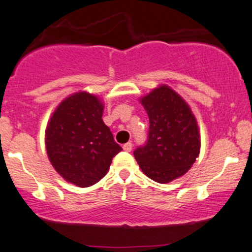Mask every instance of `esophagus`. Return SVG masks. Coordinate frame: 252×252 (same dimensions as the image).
<instances>
[{
  "label": "esophagus",
  "mask_w": 252,
  "mask_h": 252,
  "mask_svg": "<svg viewBox=\"0 0 252 252\" xmlns=\"http://www.w3.org/2000/svg\"><path fill=\"white\" fill-rule=\"evenodd\" d=\"M123 149H124V152H131L132 143L131 142H128V143L123 144Z\"/></svg>",
  "instance_id": "1"
}]
</instances>
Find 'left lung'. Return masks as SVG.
Listing matches in <instances>:
<instances>
[{
  "label": "left lung",
  "mask_w": 252,
  "mask_h": 252,
  "mask_svg": "<svg viewBox=\"0 0 252 252\" xmlns=\"http://www.w3.org/2000/svg\"><path fill=\"white\" fill-rule=\"evenodd\" d=\"M141 103L149 130L147 142L134 150V156L149 179L167 184L195 162L200 152L198 124L186 102L168 86L153 90Z\"/></svg>",
  "instance_id": "1"
}]
</instances>
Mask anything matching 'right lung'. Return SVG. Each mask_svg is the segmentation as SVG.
<instances>
[{"label": "right lung", "mask_w": 252, "mask_h": 252, "mask_svg": "<svg viewBox=\"0 0 252 252\" xmlns=\"http://www.w3.org/2000/svg\"><path fill=\"white\" fill-rule=\"evenodd\" d=\"M103 104L94 94L78 92L63 100L46 129L52 166L66 181L89 187L108 173L122 150L104 124Z\"/></svg>", "instance_id": "add662e5"}]
</instances>
